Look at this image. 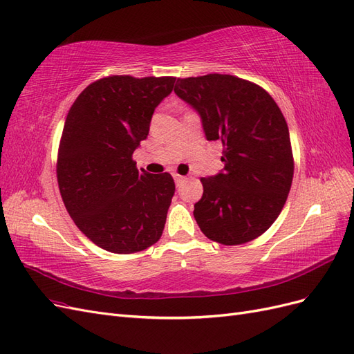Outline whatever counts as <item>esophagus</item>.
Here are the masks:
<instances>
[{"instance_id":"obj_1","label":"esophagus","mask_w":354,"mask_h":354,"mask_svg":"<svg viewBox=\"0 0 354 354\" xmlns=\"http://www.w3.org/2000/svg\"><path fill=\"white\" fill-rule=\"evenodd\" d=\"M171 176H174V179H175V184H176V185H179L180 183H184V180L187 179L185 176H183V175H178V174H174Z\"/></svg>"}]
</instances>
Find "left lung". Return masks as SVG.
Segmentation results:
<instances>
[{"label":"left lung","mask_w":354,"mask_h":354,"mask_svg":"<svg viewBox=\"0 0 354 354\" xmlns=\"http://www.w3.org/2000/svg\"><path fill=\"white\" fill-rule=\"evenodd\" d=\"M175 93L200 115L207 140H221L224 169L201 178L194 218L221 245H243L271 227L294 178L290 136L264 88L233 75L178 78Z\"/></svg>","instance_id":"obj_1"}]
</instances>
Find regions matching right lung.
Here are the masks:
<instances>
[{"label": "right lung", "mask_w": 354, "mask_h": 354, "mask_svg": "<svg viewBox=\"0 0 354 354\" xmlns=\"http://www.w3.org/2000/svg\"><path fill=\"white\" fill-rule=\"evenodd\" d=\"M175 80H97L66 115L56 170L60 196L80 231L113 254L144 250L163 233L174 178L139 171L132 156Z\"/></svg>", "instance_id": "add662e5"}]
</instances>
